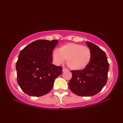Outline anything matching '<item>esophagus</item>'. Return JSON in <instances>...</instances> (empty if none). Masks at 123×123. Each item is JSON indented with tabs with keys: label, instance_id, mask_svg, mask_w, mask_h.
<instances>
[{
	"label": "esophagus",
	"instance_id": "obj_1",
	"mask_svg": "<svg viewBox=\"0 0 123 123\" xmlns=\"http://www.w3.org/2000/svg\"><path fill=\"white\" fill-rule=\"evenodd\" d=\"M68 69L66 68H63L62 69V72H65V71H67Z\"/></svg>",
	"mask_w": 123,
	"mask_h": 123
}]
</instances>
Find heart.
I'll use <instances>...</instances> for the list:
<instances>
[{
  "label": "heart",
  "instance_id": "heart-1",
  "mask_svg": "<svg viewBox=\"0 0 123 123\" xmlns=\"http://www.w3.org/2000/svg\"><path fill=\"white\" fill-rule=\"evenodd\" d=\"M54 61L60 64L66 60L67 65L73 70L86 68L91 59V51L88 47L79 44L69 43L54 51L52 54Z\"/></svg>",
  "mask_w": 123,
  "mask_h": 123
}]
</instances>
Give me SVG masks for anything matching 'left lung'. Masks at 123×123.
I'll list each match as a JSON object with an SVG mask.
<instances>
[{
  "label": "left lung",
  "mask_w": 123,
  "mask_h": 123,
  "mask_svg": "<svg viewBox=\"0 0 123 123\" xmlns=\"http://www.w3.org/2000/svg\"><path fill=\"white\" fill-rule=\"evenodd\" d=\"M91 51L88 66L81 70H72V77L69 87L73 93L82 97H91L99 92L108 79L109 63L105 52L94 43L86 42Z\"/></svg>",
  "instance_id": "obj_1"
}]
</instances>
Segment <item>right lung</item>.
<instances>
[{
    "mask_svg": "<svg viewBox=\"0 0 123 123\" xmlns=\"http://www.w3.org/2000/svg\"><path fill=\"white\" fill-rule=\"evenodd\" d=\"M57 40H37L19 53L16 63L17 82L28 95L40 97L51 90L62 68L52 64V53Z\"/></svg>",
    "mask_w": 123,
    "mask_h": 123,
    "instance_id": "1",
    "label": "right lung"
}]
</instances>
